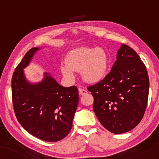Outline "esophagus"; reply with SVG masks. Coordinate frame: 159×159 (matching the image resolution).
I'll return each instance as SVG.
<instances>
[{"instance_id": "1", "label": "esophagus", "mask_w": 159, "mask_h": 159, "mask_svg": "<svg viewBox=\"0 0 159 159\" xmlns=\"http://www.w3.org/2000/svg\"><path fill=\"white\" fill-rule=\"evenodd\" d=\"M78 92H79V94L81 95V96H84V95L87 94V91L84 88H79L78 89Z\"/></svg>"}]
</instances>
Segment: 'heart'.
<instances>
[{
  "label": "heart",
  "mask_w": 159,
  "mask_h": 159,
  "mask_svg": "<svg viewBox=\"0 0 159 159\" xmlns=\"http://www.w3.org/2000/svg\"><path fill=\"white\" fill-rule=\"evenodd\" d=\"M65 65L61 67L63 75L74 79L72 72H81L84 81L96 83L105 78L109 65V57L102 48H80L67 54Z\"/></svg>",
  "instance_id": "b5f03b06"
}]
</instances>
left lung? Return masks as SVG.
Wrapping results in <instances>:
<instances>
[{"instance_id":"left-lung-1","label":"left lung","mask_w":159,"mask_h":159,"mask_svg":"<svg viewBox=\"0 0 159 159\" xmlns=\"http://www.w3.org/2000/svg\"><path fill=\"white\" fill-rule=\"evenodd\" d=\"M149 76L145 65L132 48L122 44L110 73L90 86L93 111L107 130L122 134L136 127L147 105Z\"/></svg>"}]
</instances>
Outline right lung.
<instances>
[{"mask_svg":"<svg viewBox=\"0 0 159 159\" xmlns=\"http://www.w3.org/2000/svg\"><path fill=\"white\" fill-rule=\"evenodd\" d=\"M42 48H33L26 53L12 78V96L18 121L27 132L45 141L56 142L69 134L78 104L75 86L64 87L51 74L33 83L27 80L24 69Z\"/></svg>","mask_w":159,"mask_h":159,"instance_id":"right-lung-1","label":"right lung"}]
</instances>
